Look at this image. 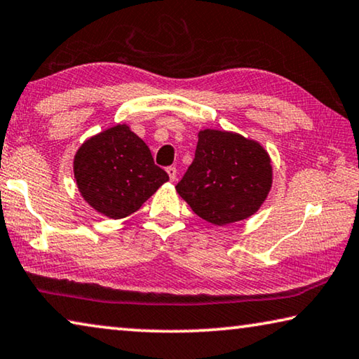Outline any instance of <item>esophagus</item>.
<instances>
[{
	"mask_svg": "<svg viewBox=\"0 0 359 359\" xmlns=\"http://www.w3.org/2000/svg\"><path fill=\"white\" fill-rule=\"evenodd\" d=\"M166 170H168V175H169L170 182H174L175 177H177V169H175L174 166H169Z\"/></svg>",
	"mask_w": 359,
	"mask_h": 359,
	"instance_id": "1",
	"label": "esophagus"
}]
</instances>
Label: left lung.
<instances>
[{"label":"left lung","mask_w":359,"mask_h":359,"mask_svg":"<svg viewBox=\"0 0 359 359\" xmlns=\"http://www.w3.org/2000/svg\"><path fill=\"white\" fill-rule=\"evenodd\" d=\"M271 179L270 156L259 142L204 129L198 134L195 159L175 190L196 215L222 226L257 212Z\"/></svg>","instance_id":"1"}]
</instances>
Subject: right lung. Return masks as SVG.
<instances>
[{"instance_id":"add662e5","label":"right lung","mask_w":359,"mask_h":359,"mask_svg":"<svg viewBox=\"0 0 359 359\" xmlns=\"http://www.w3.org/2000/svg\"><path fill=\"white\" fill-rule=\"evenodd\" d=\"M73 172L89 206L110 219L139 210L169 180L145 142L126 124H116L84 142L75 155Z\"/></svg>"}]
</instances>
